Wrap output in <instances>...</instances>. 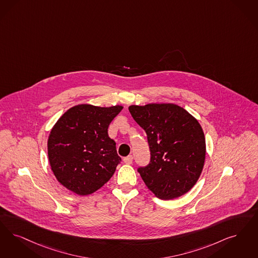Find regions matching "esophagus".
<instances>
[{
  "instance_id": "1",
  "label": "esophagus",
  "mask_w": 258,
  "mask_h": 258,
  "mask_svg": "<svg viewBox=\"0 0 258 258\" xmlns=\"http://www.w3.org/2000/svg\"><path fill=\"white\" fill-rule=\"evenodd\" d=\"M133 160H134V157L133 155H128V156H125L124 158V162L125 164H132L133 163Z\"/></svg>"
}]
</instances>
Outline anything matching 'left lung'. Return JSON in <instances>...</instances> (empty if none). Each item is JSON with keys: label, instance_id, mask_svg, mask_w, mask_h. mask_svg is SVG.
<instances>
[{"label": "left lung", "instance_id": "1", "mask_svg": "<svg viewBox=\"0 0 258 258\" xmlns=\"http://www.w3.org/2000/svg\"><path fill=\"white\" fill-rule=\"evenodd\" d=\"M135 122L147 134L151 152L148 165L138 173L162 200L184 195L196 184L206 159V138L201 124L174 103L131 105Z\"/></svg>", "mask_w": 258, "mask_h": 258}]
</instances>
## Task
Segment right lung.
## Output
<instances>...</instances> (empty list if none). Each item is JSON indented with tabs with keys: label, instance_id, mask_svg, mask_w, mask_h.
I'll return each mask as SVG.
<instances>
[{
	"label": "right lung",
	"instance_id": "add662e5",
	"mask_svg": "<svg viewBox=\"0 0 258 258\" xmlns=\"http://www.w3.org/2000/svg\"><path fill=\"white\" fill-rule=\"evenodd\" d=\"M122 109L121 105L79 104L53 125L48 139L49 161L53 175L68 190L89 195L113 175L122 160L107 128Z\"/></svg>",
	"mask_w": 258,
	"mask_h": 258
}]
</instances>
